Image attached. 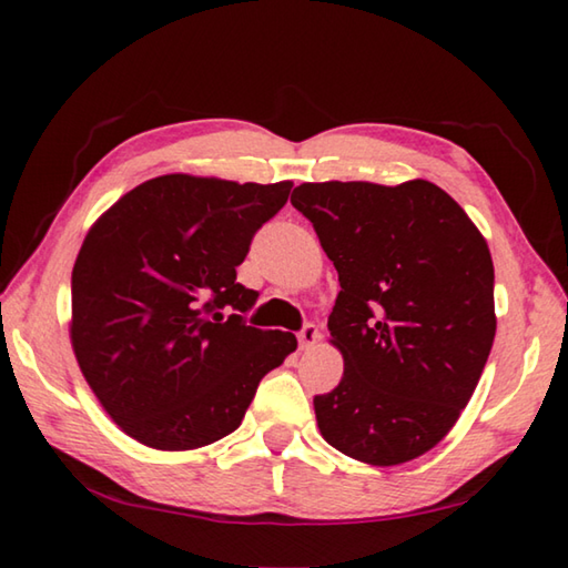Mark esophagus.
Here are the masks:
<instances>
[{"instance_id": "obj_1", "label": "esophagus", "mask_w": 568, "mask_h": 568, "mask_svg": "<svg viewBox=\"0 0 568 568\" xmlns=\"http://www.w3.org/2000/svg\"><path fill=\"white\" fill-rule=\"evenodd\" d=\"M318 338H321V333H318V328H315L313 323H305L303 328H301V333H297V341H301V348L303 351H307V348H311V345L318 343Z\"/></svg>"}]
</instances>
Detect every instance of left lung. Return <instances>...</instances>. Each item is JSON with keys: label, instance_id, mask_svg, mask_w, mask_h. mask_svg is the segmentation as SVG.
Masks as SVG:
<instances>
[{"label": "left lung", "instance_id": "1", "mask_svg": "<svg viewBox=\"0 0 568 568\" xmlns=\"http://www.w3.org/2000/svg\"><path fill=\"white\" fill-rule=\"evenodd\" d=\"M291 203L341 283L328 331L343 378L313 398L321 434L363 464L418 458L454 428L491 353L486 240L428 180L303 182Z\"/></svg>", "mask_w": 568, "mask_h": 568}]
</instances>
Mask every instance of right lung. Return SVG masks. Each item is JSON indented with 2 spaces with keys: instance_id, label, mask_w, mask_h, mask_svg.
Returning a JSON list of instances; mask_svg holds the SVG:
<instances>
[{
  "instance_id": "add662e5",
  "label": "right lung",
  "mask_w": 568,
  "mask_h": 568,
  "mask_svg": "<svg viewBox=\"0 0 568 568\" xmlns=\"http://www.w3.org/2000/svg\"><path fill=\"white\" fill-rule=\"evenodd\" d=\"M293 182L162 175L120 197L72 267V348L112 420L140 444L187 450L240 426L293 333L245 323L257 291L235 267Z\"/></svg>"
}]
</instances>
